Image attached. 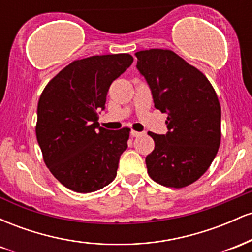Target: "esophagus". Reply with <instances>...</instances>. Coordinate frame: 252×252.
Here are the masks:
<instances>
[{
  "label": "esophagus",
  "mask_w": 252,
  "mask_h": 252,
  "mask_svg": "<svg viewBox=\"0 0 252 252\" xmlns=\"http://www.w3.org/2000/svg\"><path fill=\"white\" fill-rule=\"evenodd\" d=\"M130 135H131L132 137H138V136H140V135H142V132L135 131V130H131V132H130Z\"/></svg>",
  "instance_id": "1"
}]
</instances>
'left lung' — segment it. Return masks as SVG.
Wrapping results in <instances>:
<instances>
[{"mask_svg":"<svg viewBox=\"0 0 252 252\" xmlns=\"http://www.w3.org/2000/svg\"><path fill=\"white\" fill-rule=\"evenodd\" d=\"M136 57L155 108L168 114L166 135L148 132L155 142L146 158L148 174L162 186L182 189L198 180L218 153V96L206 76L173 51L153 48L137 52Z\"/></svg>","mask_w":252,"mask_h":252,"instance_id":"1","label":"left lung"}]
</instances>
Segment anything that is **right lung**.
Listing matches in <instances>:
<instances>
[{"label": "right lung", "mask_w": 252, "mask_h": 252, "mask_svg": "<svg viewBox=\"0 0 252 252\" xmlns=\"http://www.w3.org/2000/svg\"><path fill=\"white\" fill-rule=\"evenodd\" d=\"M134 62L128 53L72 62L52 78L37 103V143L50 172L78 193L98 190L116 178L130 129L99 126L111 83Z\"/></svg>", "instance_id": "1"}]
</instances>
